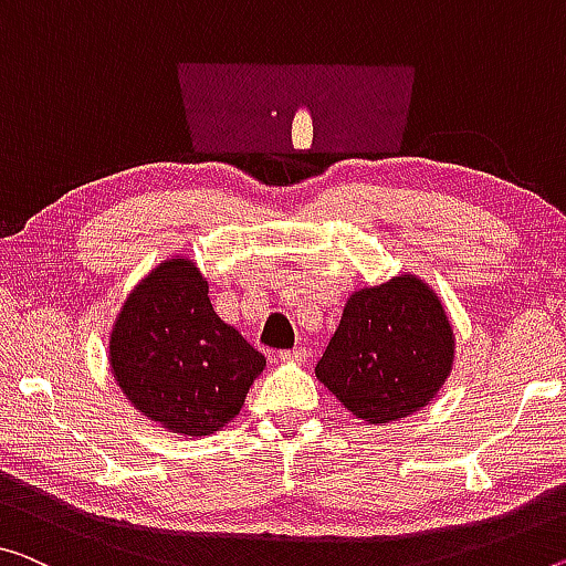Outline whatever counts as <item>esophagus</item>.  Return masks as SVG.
Listing matches in <instances>:
<instances>
[{
  "label": "esophagus",
  "instance_id": "esophagus-1",
  "mask_svg": "<svg viewBox=\"0 0 566 566\" xmlns=\"http://www.w3.org/2000/svg\"><path fill=\"white\" fill-rule=\"evenodd\" d=\"M277 356H281V361H289V364H303V361L308 359V352H306V346H295V349L281 352Z\"/></svg>",
  "mask_w": 566,
  "mask_h": 566
}]
</instances>
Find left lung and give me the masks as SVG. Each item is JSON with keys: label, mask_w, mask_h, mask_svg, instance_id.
Wrapping results in <instances>:
<instances>
[{"label": "left lung", "mask_w": 566, "mask_h": 566, "mask_svg": "<svg viewBox=\"0 0 566 566\" xmlns=\"http://www.w3.org/2000/svg\"><path fill=\"white\" fill-rule=\"evenodd\" d=\"M455 361V334L440 295L405 273L349 295L316 377L369 424L428 407Z\"/></svg>", "instance_id": "8db88e82"}]
</instances>
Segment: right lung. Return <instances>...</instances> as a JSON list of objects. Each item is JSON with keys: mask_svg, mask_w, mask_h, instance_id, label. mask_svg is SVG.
I'll return each mask as SVG.
<instances>
[{"mask_svg": "<svg viewBox=\"0 0 566 566\" xmlns=\"http://www.w3.org/2000/svg\"><path fill=\"white\" fill-rule=\"evenodd\" d=\"M192 258L171 255L134 285L108 332L111 374L164 430L205 438L245 405L265 356L217 316Z\"/></svg>", "mask_w": 566, "mask_h": 566, "instance_id": "obj_1", "label": "right lung"}]
</instances>
